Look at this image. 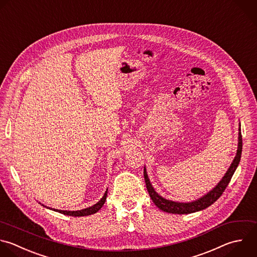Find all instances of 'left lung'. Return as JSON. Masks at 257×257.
<instances>
[{"label": "left lung", "instance_id": "left-lung-1", "mask_svg": "<svg viewBox=\"0 0 257 257\" xmlns=\"http://www.w3.org/2000/svg\"><path fill=\"white\" fill-rule=\"evenodd\" d=\"M241 153H242V136H241V130L239 127L237 153H236V156H235L231 166L229 167L228 171L226 172L225 176L216 185V187L213 188L209 193H207L206 195H204L203 197L199 198L196 201L188 202V203L174 202V201L167 200V199L163 198L162 196H160L153 188V186L149 180L146 168H145L144 169V177H145V182H146V186H147L149 195L158 208H160L164 212H168V213H172V214H190V213H194V212L206 209L207 207L212 205L215 201H217L221 197L223 192L225 191L236 168L238 167V164H239L240 158H241Z\"/></svg>", "mask_w": 257, "mask_h": 257}]
</instances>
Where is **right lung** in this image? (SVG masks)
I'll return each mask as SVG.
<instances>
[{"label": "right lung", "instance_id": "right-lung-1", "mask_svg": "<svg viewBox=\"0 0 257 257\" xmlns=\"http://www.w3.org/2000/svg\"><path fill=\"white\" fill-rule=\"evenodd\" d=\"M106 196H107V189L103 195V197L96 203L94 204L93 206L91 207H88L86 209H82V210H77V211H66V210H58V209H52L56 212H59L61 214H64V215H67V216H74V217H81V216H88V215H91V214H94L96 213L104 204L105 200H106ZM44 206V205H43ZM48 208V207H47ZM50 209V208H49Z\"/></svg>", "mask_w": 257, "mask_h": 257}]
</instances>
